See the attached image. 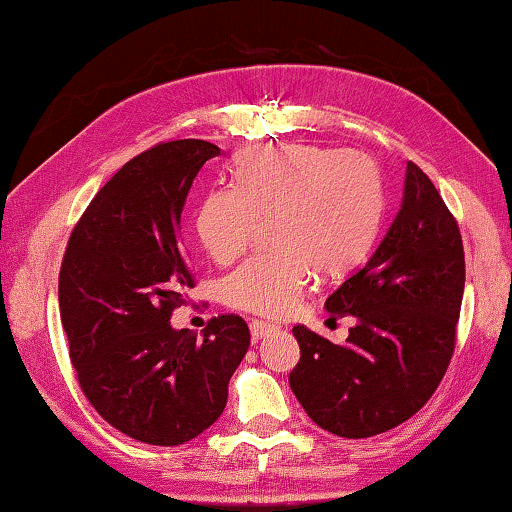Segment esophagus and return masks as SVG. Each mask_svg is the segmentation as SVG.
Masks as SVG:
<instances>
[{
	"label": "esophagus",
	"instance_id": "obj_1",
	"mask_svg": "<svg viewBox=\"0 0 512 512\" xmlns=\"http://www.w3.org/2000/svg\"><path fill=\"white\" fill-rule=\"evenodd\" d=\"M249 330H252L254 339H263L265 334L276 332L278 325H276V323H269V321H256V318H254V321L249 323Z\"/></svg>",
	"mask_w": 512,
	"mask_h": 512
}]
</instances>
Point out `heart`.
Returning <instances> with one entry per match:
<instances>
[{
    "instance_id": "obj_1",
    "label": "heart",
    "mask_w": 512,
    "mask_h": 512,
    "mask_svg": "<svg viewBox=\"0 0 512 512\" xmlns=\"http://www.w3.org/2000/svg\"><path fill=\"white\" fill-rule=\"evenodd\" d=\"M236 185L207 189L196 234L216 263L252 243L260 220L276 249L247 258L220 283L240 312L283 316L301 301L314 272L341 276L368 252L383 207L381 176L368 158L312 144H265L240 153Z\"/></svg>"
}]
</instances>
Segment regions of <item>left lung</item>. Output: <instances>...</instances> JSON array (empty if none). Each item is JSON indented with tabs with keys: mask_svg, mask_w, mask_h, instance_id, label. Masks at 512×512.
Returning a JSON list of instances; mask_svg holds the SVG:
<instances>
[{
	"mask_svg": "<svg viewBox=\"0 0 512 512\" xmlns=\"http://www.w3.org/2000/svg\"><path fill=\"white\" fill-rule=\"evenodd\" d=\"M466 258L437 187L408 162L397 218L372 258L325 301L356 325L341 345L294 325L289 385L310 419L345 439L397 428L435 394L457 343Z\"/></svg>",
	"mask_w": 512,
	"mask_h": 512,
	"instance_id": "1",
	"label": "left lung"
}]
</instances>
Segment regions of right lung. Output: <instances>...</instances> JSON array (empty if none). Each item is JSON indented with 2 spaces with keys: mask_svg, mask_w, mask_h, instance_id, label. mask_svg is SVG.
I'll use <instances>...</instances> for the list:
<instances>
[{
  "mask_svg": "<svg viewBox=\"0 0 512 512\" xmlns=\"http://www.w3.org/2000/svg\"><path fill=\"white\" fill-rule=\"evenodd\" d=\"M205 140H171L131 158L77 220L60 267V316L77 383L115 430L151 446H180L227 406L249 347L238 314L198 336L169 318L196 285L180 236L182 207L207 160Z\"/></svg>",
  "mask_w": 512,
  "mask_h": 512,
  "instance_id": "add662e5",
  "label": "right lung"
}]
</instances>
